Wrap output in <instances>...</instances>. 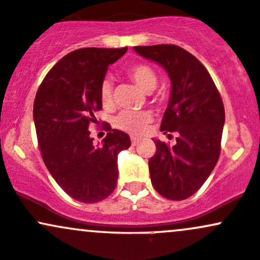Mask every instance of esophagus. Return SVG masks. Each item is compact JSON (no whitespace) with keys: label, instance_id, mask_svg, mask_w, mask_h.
I'll return each instance as SVG.
<instances>
[{"label":"esophagus","instance_id":"obj_1","mask_svg":"<svg viewBox=\"0 0 260 260\" xmlns=\"http://www.w3.org/2000/svg\"><path fill=\"white\" fill-rule=\"evenodd\" d=\"M131 144H133L134 146H136V145L139 144V139L138 138H134V136H133V138H131Z\"/></svg>","mask_w":260,"mask_h":260}]
</instances>
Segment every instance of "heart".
<instances>
[{
  "label": "heart",
  "instance_id": "obj_1",
  "mask_svg": "<svg viewBox=\"0 0 260 260\" xmlns=\"http://www.w3.org/2000/svg\"><path fill=\"white\" fill-rule=\"evenodd\" d=\"M127 77L135 83L145 93H151L157 85V75L147 64H133L126 71ZM100 100L105 108L110 109L114 105L113 85L110 80L105 79L100 86ZM152 121L151 111H122L115 119L116 127L126 133L138 135L146 129L147 125Z\"/></svg>",
  "mask_w": 260,
  "mask_h": 260
}]
</instances>
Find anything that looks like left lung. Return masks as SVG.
<instances>
[{
	"mask_svg": "<svg viewBox=\"0 0 260 260\" xmlns=\"http://www.w3.org/2000/svg\"><path fill=\"white\" fill-rule=\"evenodd\" d=\"M141 57L164 67L171 95L161 121L164 134L176 133V144L155 140L149 160L153 188L165 198L182 201L196 193L213 171L220 152L224 107L202 63L175 44L134 47Z\"/></svg>",
	"mask_w": 260,
	"mask_h": 260,
	"instance_id": "left-lung-1",
	"label": "left lung"
}]
</instances>
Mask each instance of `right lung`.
I'll return each mask as SVG.
<instances>
[{
	"label": "right lung",
	"mask_w": 260,
	"mask_h": 260,
	"mask_svg": "<svg viewBox=\"0 0 260 260\" xmlns=\"http://www.w3.org/2000/svg\"><path fill=\"white\" fill-rule=\"evenodd\" d=\"M125 48H80L63 57L48 72L33 105L38 146L47 169L67 194L83 203L110 196L118 181V155L131 141L124 131H108L95 145L89 125L103 107L100 86L108 67Z\"/></svg>",
	"instance_id": "1"
}]
</instances>
